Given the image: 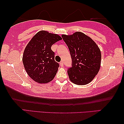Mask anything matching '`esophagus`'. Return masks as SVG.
Wrapping results in <instances>:
<instances>
[{"mask_svg":"<svg viewBox=\"0 0 124 124\" xmlns=\"http://www.w3.org/2000/svg\"><path fill=\"white\" fill-rule=\"evenodd\" d=\"M59 64H60V65L62 66V67H63L64 66V63H63V62H62H62H60Z\"/></svg>","mask_w":124,"mask_h":124,"instance_id":"1","label":"esophagus"}]
</instances>
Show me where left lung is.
I'll list each match as a JSON object with an SVG mask.
<instances>
[{"label":"left lung","instance_id":"1","mask_svg":"<svg viewBox=\"0 0 124 124\" xmlns=\"http://www.w3.org/2000/svg\"><path fill=\"white\" fill-rule=\"evenodd\" d=\"M62 36L72 59V68L68 70L70 80L78 85L89 84L100 69V49L94 40L82 32H76L71 35Z\"/></svg>","mask_w":124,"mask_h":124}]
</instances>
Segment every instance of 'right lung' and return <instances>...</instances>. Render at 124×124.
<instances>
[{
	"mask_svg": "<svg viewBox=\"0 0 124 124\" xmlns=\"http://www.w3.org/2000/svg\"><path fill=\"white\" fill-rule=\"evenodd\" d=\"M61 39L57 34L42 30L28 42L23 52L22 62L32 80L39 84H46L53 80L59 64L54 60L51 46Z\"/></svg>",
	"mask_w": 124,
	"mask_h": 124,
	"instance_id": "add662e5",
	"label": "right lung"
}]
</instances>
